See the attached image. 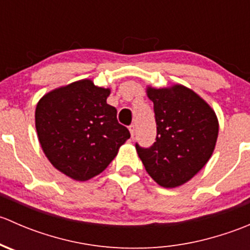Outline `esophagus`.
Masks as SVG:
<instances>
[{"label":"esophagus","instance_id":"obj_1","mask_svg":"<svg viewBox=\"0 0 250 250\" xmlns=\"http://www.w3.org/2000/svg\"><path fill=\"white\" fill-rule=\"evenodd\" d=\"M129 132H130V137L134 138V135H135V125H129Z\"/></svg>","mask_w":250,"mask_h":250}]
</instances>
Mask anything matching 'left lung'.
Instances as JSON below:
<instances>
[{"label": "left lung", "mask_w": 250, "mask_h": 250, "mask_svg": "<svg viewBox=\"0 0 250 250\" xmlns=\"http://www.w3.org/2000/svg\"><path fill=\"white\" fill-rule=\"evenodd\" d=\"M153 103L157 137L148 148L135 145L146 172L160 186L184 185L207 165L215 148L219 121L210 105L183 84L146 88Z\"/></svg>", "instance_id": "1"}]
</instances>
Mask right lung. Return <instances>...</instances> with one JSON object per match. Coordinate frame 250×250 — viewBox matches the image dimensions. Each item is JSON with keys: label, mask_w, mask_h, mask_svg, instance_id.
I'll return each instance as SVG.
<instances>
[{"label": "right lung", "mask_w": 250, "mask_h": 250, "mask_svg": "<svg viewBox=\"0 0 250 250\" xmlns=\"http://www.w3.org/2000/svg\"><path fill=\"white\" fill-rule=\"evenodd\" d=\"M110 88L80 80L55 88L35 111L37 137L53 167L76 181L100 174L130 138L106 103Z\"/></svg>", "instance_id": "obj_1"}]
</instances>
